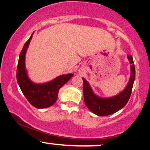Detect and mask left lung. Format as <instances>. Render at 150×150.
I'll return each instance as SVG.
<instances>
[{"mask_svg": "<svg viewBox=\"0 0 150 150\" xmlns=\"http://www.w3.org/2000/svg\"><path fill=\"white\" fill-rule=\"evenodd\" d=\"M128 58L131 64L130 65L131 75H130V80L124 90L115 97L108 98V99H102L97 97L93 93L88 82L85 79L82 78L84 101L87 107L92 112L100 116H108L119 111L128 103L131 94L132 86L135 77V68L131 55L128 56Z\"/></svg>", "mask_w": 150, "mask_h": 150, "instance_id": "8db88e82", "label": "left lung"}]
</instances>
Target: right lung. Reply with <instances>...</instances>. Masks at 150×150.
I'll return each instance as SVG.
<instances>
[{
	"instance_id": "right-lung-1",
	"label": "right lung",
	"mask_w": 150,
	"mask_h": 150,
	"mask_svg": "<svg viewBox=\"0 0 150 150\" xmlns=\"http://www.w3.org/2000/svg\"><path fill=\"white\" fill-rule=\"evenodd\" d=\"M32 37V34L26 42L19 57L17 68V80L27 101L37 108L49 107L57 100L58 91L61 87L73 76V74L61 75L56 79L45 84L33 83L27 75L25 66V53Z\"/></svg>"
}]
</instances>
